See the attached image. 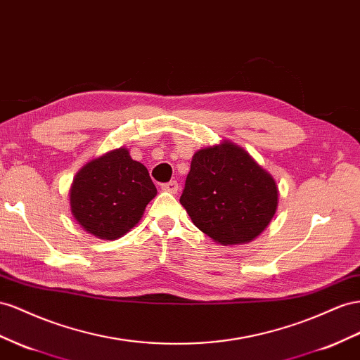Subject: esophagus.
Returning <instances> with one entry per match:
<instances>
[{"mask_svg":"<svg viewBox=\"0 0 360 360\" xmlns=\"http://www.w3.org/2000/svg\"><path fill=\"white\" fill-rule=\"evenodd\" d=\"M179 183L176 181V180H171V181H168V183H163L162 184V189L163 191H167V192H171V193H177V191H179Z\"/></svg>","mask_w":360,"mask_h":360,"instance_id":"34e87169","label":"esophagus"}]
</instances>
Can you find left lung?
<instances>
[{
	"label": "left lung",
	"mask_w": 360,
	"mask_h": 360,
	"mask_svg": "<svg viewBox=\"0 0 360 360\" xmlns=\"http://www.w3.org/2000/svg\"><path fill=\"white\" fill-rule=\"evenodd\" d=\"M277 201L271 174L229 141L193 154L180 197L195 227L222 245L259 236L273 219Z\"/></svg>",
	"instance_id": "obj_1"
}]
</instances>
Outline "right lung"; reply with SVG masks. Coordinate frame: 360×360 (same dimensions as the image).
<instances>
[{"instance_id": "1", "label": "right lung", "mask_w": 360, "mask_h": 360, "mask_svg": "<svg viewBox=\"0 0 360 360\" xmlns=\"http://www.w3.org/2000/svg\"><path fill=\"white\" fill-rule=\"evenodd\" d=\"M158 189L127 148L109 151L77 172L70 201L77 222L100 239H116L138 224Z\"/></svg>"}]
</instances>
